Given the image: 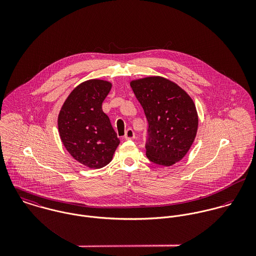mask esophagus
I'll return each mask as SVG.
<instances>
[{
  "instance_id": "esophagus-1",
  "label": "esophagus",
  "mask_w": 256,
  "mask_h": 256,
  "mask_svg": "<svg viewBox=\"0 0 256 256\" xmlns=\"http://www.w3.org/2000/svg\"><path fill=\"white\" fill-rule=\"evenodd\" d=\"M124 138H125L126 140H131V139H134V138H135V133H134V131H133L131 128H129L128 130H126Z\"/></svg>"
}]
</instances>
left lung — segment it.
<instances>
[{"label": "left lung", "instance_id": "8db88e82", "mask_svg": "<svg viewBox=\"0 0 256 256\" xmlns=\"http://www.w3.org/2000/svg\"><path fill=\"white\" fill-rule=\"evenodd\" d=\"M130 86L148 123V158L164 166L182 160L195 140L199 123L190 96L160 76L133 80Z\"/></svg>", "mask_w": 256, "mask_h": 256}]
</instances>
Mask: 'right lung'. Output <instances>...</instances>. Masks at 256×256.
Returning a JSON list of instances; mask_svg holds the SVG:
<instances>
[{"mask_svg":"<svg viewBox=\"0 0 256 256\" xmlns=\"http://www.w3.org/2000/svg\"><path fill=\"white\" fill-rule=\"evenodd\" d=\"M112 84L100 78L80 82L70 92L58 115L61 141L74 158L88 168L108 164L120 144L102 102Z\"/></svg>","mask_w":256,"mask_h":256,"instance_id":"1","label":"right lung"}]
</instances>
